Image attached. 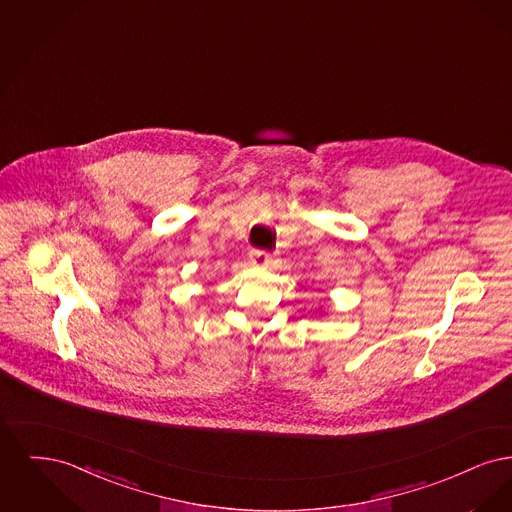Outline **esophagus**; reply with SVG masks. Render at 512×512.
<instances>
[{"label":"esophagus","mask_w":512,"mask_h":512,"mask_svg":"<svg viewBox=\"0 0 512 512\" xmlns=\"http://www.w3.org/2000/svg\"><path fill=\"white\" fill-rule=\"evenodd\" d=\"M249 257H251V263L257 267H267L268 263L272 261V255L263 249H253Z\"/></svg>","instance_id":"1"}]
</instances>
